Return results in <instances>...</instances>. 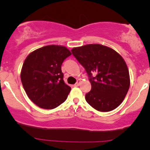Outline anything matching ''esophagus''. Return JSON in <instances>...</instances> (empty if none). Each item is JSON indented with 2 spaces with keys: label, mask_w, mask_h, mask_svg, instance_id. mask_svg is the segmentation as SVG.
Here are the masks:
<instances>
[{
  "label": "esophagus",
  "mask_w": 150,
  "mask_h": 150,
  "mask_svg": "<svg viewBox=\"0 0 150 150\" xmlns=\"http://www.w3.org/2000/svg\"><path fill=\"white\" fill-rule=\"evenodd\" d=\"M81 80H78V81H77V82H76V83L75 84V86H79L80 84H81Z\"/></svg>",
  "instance_id": "1"
}]
</instances>
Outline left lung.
I'll return each mask as SVG.
<instances>
[{"label":"left lung","mask_w":150,"mask_h":150,"mask_svg":"<svg viewBox=\"0 0 150 150\" xmlns=\"http://www.w3.org/2000/svg\"><path fill=\"white\" fill-rule=\"evenodd\" d=\"M72 54L86 69L91 90L86 100L100 112H110L122 103L130 87L128 67L112 48L100 44L73 48ZM93 74H96L95 77Z\"/></svg>","instance_id":"1"}]
</instances>
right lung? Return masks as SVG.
Here are the masks:
<instances>
[{
    "instance_id": "1",
    "label": "right lung",
    "mask_w": 150,
    "mask_h": 150,
    "mask_svg": "<svg viewBox=\"0 0 150 150\" xmlns=\"http://www.w3.org/2000/svg\"><path fill=\"white\" fill-rule=\"evenodd\" d=\"M71 53L66 47L50 45L27 57L21 71L22 86L30 100L39 107L54 109L62 104L71 90L64 83L62 64Z\"/></svg>"
}]
</instances>
